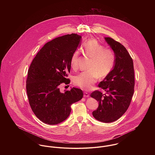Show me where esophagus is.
I'll use <instances>...</instances> for the list:
<instances>
[{
    "label": "esophagus",
    "instance_id": "obj_1",
    "mask_svg": "<svg viewBox=\"0 0 155 155\" xmlns=\"http://www.w3.org/2000/svg\"><path fill=\"white\" fill-rule=\"evenodd\" d=\"M84 97L85 98H88V97H89V94L88 93L85 92L84 93Z\"/></svg>",
    "mask_w": 155,
    "mask_h": 155
}]
</instances>
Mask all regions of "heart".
<instances>
[{
    "instance_id": "b5f03b06",
    "label": "heart",
    "mask_w": 155,
    "mask_h": 155,
    "mask_svg": "<svg viewBox=\"0 0 155 155\" xmlns=\"http://www.w3.org/2000/svg\"><path fill=\"white\" fill-rule=\"evenodd\" d=\"M83 48L85 55L91 60L89 66V71L82 72L75 76L73 82L78 87L88 90L92 88L98 78H104L110 73L114 65L115 55L111 49L104 48L95 39L85 42ZM78 58L79 52L76 51L72 54L70 60V66L72 68H77Z\"/></svg>"
}]
</instances>
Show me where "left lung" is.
I'll return each instance as SVG.
<instances>
[{
    "label": "left lung",
    "mask_w": 155,
    "mask_h": 155,
    "mask_svg": "<svg viewBox=\"0 0 155 155\" xmlns=\"http://www.w3.org/2000/svg\"><path fill=\"white\" fill-rule=\"evenodd\" d=\"M115 55L114 65L110 73L100 82L99 87L106 94L95 91L91 97L98 102L94 117L104 123H110L119 119L130 106L135 85L132 58L127 49L110 38H104Z\"/></svg>",
    "instance_id": "8db88e82"
}]
</instances>
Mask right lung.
I'll return each instance as SVG.
<instances>
[{"label": "right lung", "mask_w": 155, "mask_h": 155, "mask_svg": "<svg viewBox=\"0 0 155 155\" xmlns=\"http://www.w3.org/2000/svg\"><path fill=\"white\" fill-rule=\"evenodd\" d=\"M81 36L72 33L48 42L33 59L26 81L30 107L41 121L49 125L65 120L71 112V105L83 97L81 89L71 88L61 92L59 85L68 84L72 54L81 46Z\"/></svg>", "instance_id": "obj_1"}]
</instances>
